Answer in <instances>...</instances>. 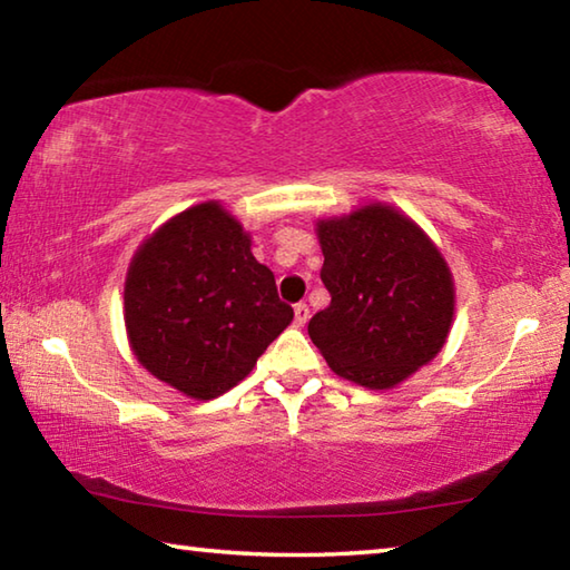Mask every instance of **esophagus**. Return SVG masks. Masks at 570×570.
Instances as JSON below:
<instances>
[{"mask_svg":"<svg viewBox=\"0 0 570 570\" xmlns=\"http://www.w3.org/2000/svg\"><path fill=\"white\" fill-rule=\"evenodd\" d=\"M308 316H312V312H308V306L304 302L294 306V324L296 326H304L308 322Z\"/></svg>","mask_w":570,"mask_h":570,"instance_id":"1","label":"esophagus"}]
</instances>
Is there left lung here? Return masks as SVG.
I'll return each mask as SVG.
<instances>
[{
	"instance_id": "1",
	"label": "left lung",
	"mask_w": 570,
	"mask_h": 570,
	"mask_svg": "<svg viewBox=\"0 0 570 570\" xmlns=\"http://www.w3.org/2000/svg\"><path fill=\"white\" fill-rule=\"evenodd\" d=\"M332 304L308 336L334 374L392 390L435 360L455 316V282L440 248L387 204L316 220Z\"/></svg>"
}]
</instances>
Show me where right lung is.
I'll list each match as a JSON object with an SVG mask.
<instances>
[{"mask_svg":"<svg viewBox=\"0 0 570 570\" xmlns=\"http://www.w3.org/2000/svg\"><path fill=\"white\" fill-rule=\"evenodd\" d=\"M122 298L135 360L190 400L236 387L294 320L272 268L250 254V234L218 200L186 208L142 240Z\"/></svg>","mask_w":570,"mask_h":570,"instance_id":"obj_1","label":"right lung"}]
</instances>
